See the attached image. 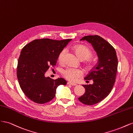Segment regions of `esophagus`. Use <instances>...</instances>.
Masks as SVG:
<instances>
[{
    "instance_id": "obj_1",
    "label": "esophagus",
    "mask_w": 133,
    "mask_h": 133,
    "mask_svg": "<svg viewBox=\"0 0 133 133\" xmlns=\"http://www.w3.org/2000/svg\"><path fill=\"white\" fill-rule=\"evenodd\" d=\"M67 84H68V85H71L72 86H76V84H74V83H72L71 82H68L67 83Z\"/></svg>"
}]
</instances>
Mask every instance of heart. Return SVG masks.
<instances>
[{"instance_id":"heart-1","label":"heart","mask_w":133,"mask_h":133,"mask_svg":"<svg viewBox=\"0 0 133 133\" xmlns=\"http://www.w3.org/2000/svg\"><path fill=\"white\" fill-rule=\"evenodd\" d=\"M74 50L78 58L82 60L88 59L92 57V52L90 49L84 45H76L74 48ZM66 52V51L65 49L62 50L60 52L58 57L59 62L62 63L64 62ZM63 74L64 76V77L66 78L68 80H69V81L74 82L79 77L82 75L83 72L79 69L68 68L63 71Z\"/></svg>"}]
</instances>
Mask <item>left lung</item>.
<instances>
[{"instance_id": "obj_1", "label": "left lung", "mask_w": 133, "mask_h": 133, "mask_svg": "<svg viewBox=\"0 0 133 133\" xmlns=\"http://www.w3.org/2000/svg\"><path fill=\"white\" fill-rule=\"evenodd\" d=\"M80 41L90 43L98 57L97 64L84 78L92 80L93 84L83 85L85 92L78 98L84 104L91 105L101 102L110 92L115 82L118 58L114 47L99 35L85 36Z\"/></svg>"}]
</instances>
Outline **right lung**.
Returning a JSON list of instances; mask_svg holds the SVG:
<instances>
[{
	"label": "right lung",
	"mask_w": 133,
	"mask_h": 133,
	"mask_svg": "<svg viewBox=\"0 0 133 133\" xmlns=\"http://www.w3.org/2000/svg\"><path fill=\"white\" fill-rule=\"evenodd\" d=\"M71 41L36 39L23 47L18 62L17 78L22 91L33 102L51 101L57 87L66 84L62 78L54 80L45 74L50 66L56 65L60 53Z\"/></svg>",
	"instance_id": "add662e5"
}]
</instances>
